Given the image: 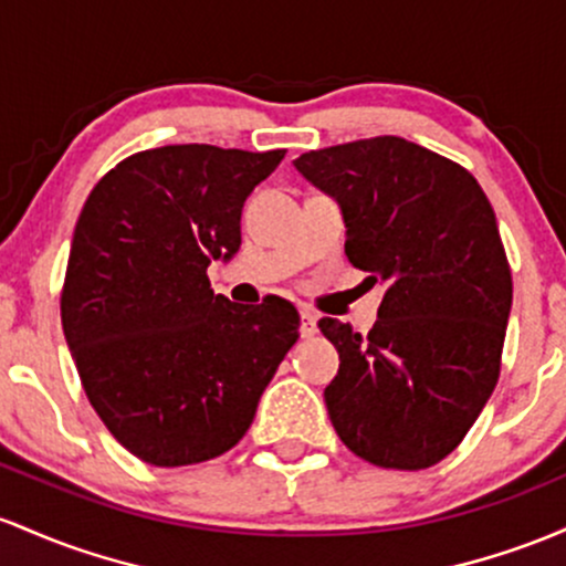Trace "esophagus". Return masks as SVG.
Segmentation results:
<instances>
[{
    "label": "esophagus",
    "mask_w": 566,
    "mask_h": 566,
    "mask_svg": "<svg viewBox=\"0 0 566 566\" xmlns=\"http://www.w3.org/2000/svg\"><path fill=\"white\" fill-rule=\"evenodd\" d=\"M300 332H302L304 339H307V336H315L317 315L313 313V310H302V313H300Z\"/></svg>",
    "instance_id": "1"
}]
</instances>
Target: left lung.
<instances>
[{
	"label": "left lung",
	"instance_id": "obj_1",
	"mask_svg": "<svg viewBox=\"0 0 566 566\" xmlns=\"http://www.w3.org/2000/svg\"><path fill=\"white\" fill-rule=\"evenodd\" d=\"M294 168L336 200L347 259L385 289L366 336L317 321L339 353L323 390L336 436L379 468L436 465L492 396L511 315V270L484 189L398 136L304 151Z\"/></svg>",
	"mask_w": 566,
	"mask_h": 566
}]
</instances>
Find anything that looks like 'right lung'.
Returning a JSON list of instances; mask_svg holds the SVG:
<instances>
[{"label":"right lung","mask_w":566,"mask_h":566,"mask_svg":"<svg viewBox=\"0 0 566 566\" xmlns=\"http://www.w3.org/2000/svg\"><path fill=\"white\" fill-rule=\"evenodd\" d=\"M283 157L160 146L119 163L85 200L61 294L63 336L95 415L149 465L232 449L300 339L294 304H234L206 275L238 253L243 202Z\"/></svg>","instance_id":"right-lung-1"}]
</instances>
